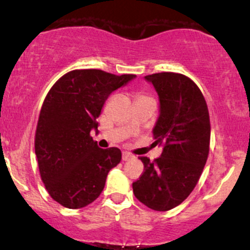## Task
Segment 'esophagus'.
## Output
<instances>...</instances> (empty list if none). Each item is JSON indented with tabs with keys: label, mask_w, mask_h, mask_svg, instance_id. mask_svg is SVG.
<instances>
[{
	"label": "esophagus",
	"mask_w": 250,
	"mask_h": 250,
	"mask_svg": "<svg viewBox=\"0 0 250 250\" xmlns=\"http://www.w3.org/2000/svg\"><path fill=\"white\" fill-rule=\"evenodd\" d=\"M133 158V156L130 155L129 152H123L122 153V161H129V160H132Z\"/></svg>",
	"instance_id": "1"
}]
</instances>
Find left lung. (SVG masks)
<instances>
[{"label": "left lung", "mask_w": 250, "mask_h": 250, "mask_svg": "<svg viewBox=\"0 0 250 250\" xmlns=\"http://www.w3.org/2000/svg\"><path fill=\"white\" fill-rule=\"evenodd\" d=\"M160 98V117L153 127L161 157H140L144 173L133 183L141 203L158 211L175 208L200 180L209 153L210 122L207 103L191 78L175 72L145 76Z\"/></svg>", "instance_id": "8db88e82"}]
</instances>
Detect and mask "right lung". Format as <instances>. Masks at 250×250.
I'll return each instance as SVG.
<instances>
[{"mask_svg": "<svg viewBox=\"0 0 250 250\" xmlns=\"http://www.w3.org/2000/svg\"><path fill=\"white\" fill-rule=\"evenodd\" d=\"M135 77L74 70L48 92L37 122L35 153L46 190L62 207L78 209L94 202L107 174L121 162L120 148H100L90 132L98 133L97 118L111 93Z\"/></svg>", "mask_w": 250, "mask_h": 250, "instance_id": "obj_1", "label": "right lung"}]
</instances>
